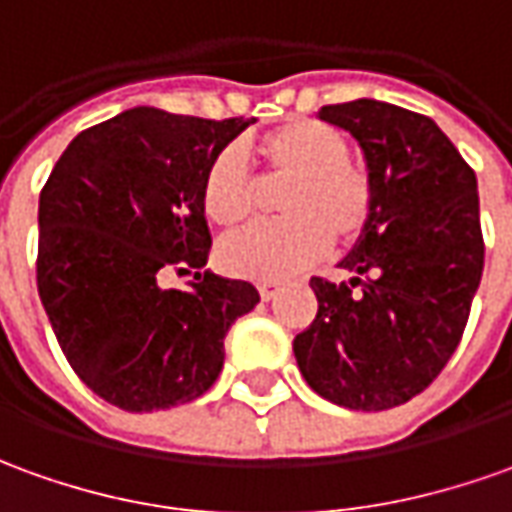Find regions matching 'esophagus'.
<instances>
[{
    "label": "esophagus",
    "instance_id": "obj_1",
    "mask_svg": "<svg viewBox=\"0 0 512 512\" xmlns=\"http://www.w3.org/2000/svg\"><path fill=\"white\" fill-rule=\"evenodd\" d=\"M257 291H260V297H263V300L269 302V300H274V297H277V294H280L283 288H280L277 283H263L260 288H257Z\"/></svg>",
    "mask_w": 512,
    "mask_h": 512
}]
</instances>
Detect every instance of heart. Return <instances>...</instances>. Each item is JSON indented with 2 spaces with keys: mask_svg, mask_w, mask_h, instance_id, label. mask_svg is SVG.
<instances>
[{
  "mask_svg": "<svg viewBox=\"0 0 512 512\" xmlns=\"http://www.w3.org/2000/svg\"><path fill=\"white\" fill-rule=\"evenodd\" d=\"M257 159L274 182L283 224H260L232 235L218 249L221 269L252 283H283L314 266L330 238L353 243L373 218L370 176L350 162V142L319 120H288L257 142ZM255 207V182L238 151H221L201 179V210L215 227L232 229Z\"/></svg>",
  "mask_w": 512,
  "mask_h": 512,
  "instance_id": "obj_1",
  "label": "heart"
}]
</instances>
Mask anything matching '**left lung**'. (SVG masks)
<instances>
[{
	"mask_svg": "<svg viewBox=\"0 0 512 512\" xmlns=\"http://www.w3.org/2000/svg\"><path fill=\"white\" fill-rule=\"evenodd\" d=\"M319 120L358 142L373 218L339 260L350 283L311 280L319 311L294 356L322 398L381 412L429 387L460 344L485 266L476 176L434 120L401 106L358 97Z\"/></svg>",
	"mask_w": 512,
	"mask_h": 512,
	"instance_id": "1",
	"label": "left lung"
}]
</instances>
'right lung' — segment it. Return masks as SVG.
I'll list each match as a JSON object with an SVG mask.
<instances>
[{
	"label": "right lung",
	"instance_id": "right-lung-1",
	"mask_svg": "<svg viewBox=\"0 0 512 512\" xmlns=\"http://www.w3.org/2000/svg\"><path fill=\"white\" fill-rule=\"evenodd\" d=\"M255 120L134 106L66 145L38 198V297L66 361L125 412L196 401L224 367V336L260 294L201 269V179ZM193 273L162 289L165 270Z\"/></svg>",
	"mask_w": 512,
	"mask_h": 512
}]
</instances>
